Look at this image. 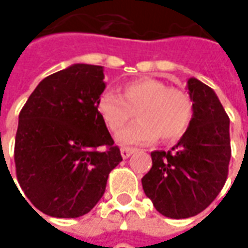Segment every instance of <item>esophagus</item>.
I'll list each match as a JSON object with an SVG mask.
<instances>
[{
    "mask_svg": "<svg viewBox=\"0 0 248 248\" xmlns=\"http://www.w3.org/2000/svg\"><path fill=\"white\" fill-rule=\"evenodd\" d=\"M135 152H137L135 148H121V156H123V158H128Z\"/></svg>",
    "mask_w": 248,
    "mask_h": 248,
    "instance_id": "esophagus-1",
    "label": "esophagus"
}]
</instances>
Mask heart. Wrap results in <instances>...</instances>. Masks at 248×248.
Here are the masks:
<instances>
[{"label": "heart", "instance_id": "b5f03b06", "mask_svg": "<svg viewBox=\"0 0 248 248\" xmlns=\"http://www.w3.org/2000/svg\"><path fill=\"white\" fill-rule=\"evenodd\" d=\"M96 111L110 131H119L134 111L138 120L117 134L123 145L145 143L158 138L171 142L184 135L193 117L189 95L176 88H168L155 78H139L123 87L119 95L105 91L96 100Z\"/></svg>", "mask_w": 248, "mask_h": 248}]
</instances>
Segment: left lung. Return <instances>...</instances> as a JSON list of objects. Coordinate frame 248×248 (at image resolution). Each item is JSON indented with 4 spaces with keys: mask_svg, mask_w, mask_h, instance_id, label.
I'll return each instance as SVG.
<instances>
[{
    "mask_svg": "<svg viewBox=\"0 0 248 248\" xmlns=\"http://www.w3.org/2000/svg\"><path fill=\"white\" fill-rule=\"evenodd\" d=\"M187 91L193 117L174 148L152 152L143 192L160 214L181 219L197 215L224 187L231 160L229 117L213 88L192 77Z\"/></svg>",
    "mask_w": 248,
    "mask_h": 248,
    "instance_id": "8db88e82",
    "label": "left lung"
}]
</instances>
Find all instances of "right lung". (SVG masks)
<instances>
[{
    "mask_svg": "<svg viewBox=\"0 0 248 248\" xmlns=\"http://www.w3.org/2000/svg\"><path fill=\"white\" fill-rule=\"evenodd\" d=\"M105 88L102 66L76 63L45 77L19 114L16 176L44 214L77 218L90 213L123 160L96 111Z\"/></svg>",
    "mask_w": 248,
    "mask_h": 248,
    "instance_id": "1",
    "label": "right lung"
}]
</instances>
